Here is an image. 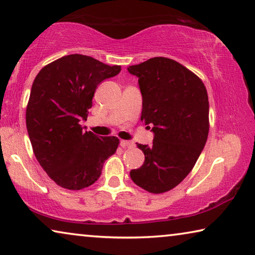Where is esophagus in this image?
<instances>
[{"instance_id":"34e87169","label":"esophagus","mask_w":255,"mask_h":255,"mask_svg":"<svg viewBox=\"0 0 255 255\" xmlns=\"http://www.w3.org/2000/svg\"><path fill=\"white\" fill-rule=\"evenodd\" d=\"M121 146H122L123 148H133L134 147V142H132V141L122 140L121 141Z\"/></svg>"}]
</instances>
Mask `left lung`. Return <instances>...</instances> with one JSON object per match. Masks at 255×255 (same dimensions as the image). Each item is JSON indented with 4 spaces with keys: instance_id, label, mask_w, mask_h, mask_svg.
Returning <instances> with one entry per match:
<instances>
[{
    "instance_id": "obj_1",
    "label": "left lung",
    "mask_w": 255,
    "mask_h": 255,
    "mask_svg": "<svg viewBox=\"0 0 255 255\" xmlns=\"http://www.w3.org/2000/svg\"><path fill=\"white\" fill-rule=\"evenodd\" d=\"M139 78L141 121L154 132L151 146L138 143L142 166L131 170L136 186L152 194L173 189L185 179L209 135V97L197 75L173 59L155 57L128 68Z\"/></svg>"
}]
</instances>
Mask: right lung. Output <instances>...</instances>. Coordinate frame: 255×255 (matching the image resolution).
I'll return each instance as SVG.
<instances>
[{
    "label": "right lung",
    "instance_id": "obj_1",
    "mask_svg": "<svg viewBox=\"0 0 255 255\" xmlns=\"http://www.w3.org/2000/svg\"><path fill=\"white\" fill-rule=\"evenodd\" d=\"M121 66H108L83 54H69L43 67L33 82L26 127L33 151L58 186L81 190L99 179L105 160L115 154L116 136L83 131L96 89L116 76Z\"/></svg>",
    "mask_w": 255,
    "mask_h": 255
}]
</instances>
